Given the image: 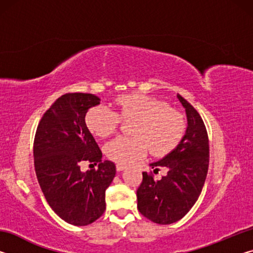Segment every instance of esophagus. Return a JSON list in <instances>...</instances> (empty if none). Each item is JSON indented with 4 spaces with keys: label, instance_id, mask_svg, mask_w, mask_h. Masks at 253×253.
<instances>
[{
    "label": "esophagus",
    "instance_id": "34e87169",
    "mask_svg": "<svg viewBox=\"0 0 253 253\" xmlns=\"http://www.w3.org/2000/svg\"><path fill=\"white\" fill-rule=\"evenodd\" d=\"M125 169H126V166L124 164H117L116 165V169L118 170V172H122V170H124Z\"/></svg>",
    "mask_w": 253,
    "mask_h": 253
}]
</instances>
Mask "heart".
I'll list each match as a JSON object with an SVG mask.
<instances>
[{
	"label": "heart",
	"mask_w": 253,
	"mask_h": 253,
	"mask_svg": "<svg viewBox=\"0 0 253 253\" xmlns=\"http://www.w3.org/2000/svg\"><path fill=\"white\" fill-rule=\"evenodd\" d=\"M117 113L108 106L92 107L85 115V125L93 135L108 137L117 129L121 118H135L131 134L117 136L104 146L110 160L127 164L142 157L148 148L161 156L176 147L185 131L186 124L182 114L169 109L165 102L144 93H128L115 100Z\"/></svg>",
	"instance_id": "1"
}]
</instances>
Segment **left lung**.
<instances>
[{
  "mask_svg": "<svg viewBox=\"0 0 253 253\" xmlns=\"http://www.w3.org/2000/svg\"><path fill=\"white\" fill-rule=\"evenodd\" d=\"M177 99L185 109L187 127L176 147L162 160L149 164L154 172L165 168L161 179L143 172L137 190V208L148 220L170 224L181 220L198 201L209 169V138L202 118L182 96Z\"/></svg>",
  "mask_w": 253,
  "mask_h": 253,
  "instance_id": "obj_1",
  "label": "left lung"
}]
</instances>
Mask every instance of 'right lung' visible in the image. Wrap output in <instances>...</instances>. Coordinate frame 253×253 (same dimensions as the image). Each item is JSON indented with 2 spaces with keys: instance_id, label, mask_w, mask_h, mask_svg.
Returning <instances> with one entry per match:
<instances>
[{
  "instance_id": "add662e5",
  "label": "right lung",
  "mask_w": 253,
  "mask_h": 253,
  "mask_svg": "<svg viewBox=\"0 0 253 253\" xmlns=\"http://www.w3.org/2000/svg\"><path fill=\"white\" fill-rule=\"evenodd\" d=\"M100 104L92 93H66L45 111L33 145L34 168L46 202L63 221L88 225L106 210L105 192L116 175L113 162L102 153L85 125L89 108ZM98 163L84 173L80 165Z\"/></svg>"
}]
</instances>
